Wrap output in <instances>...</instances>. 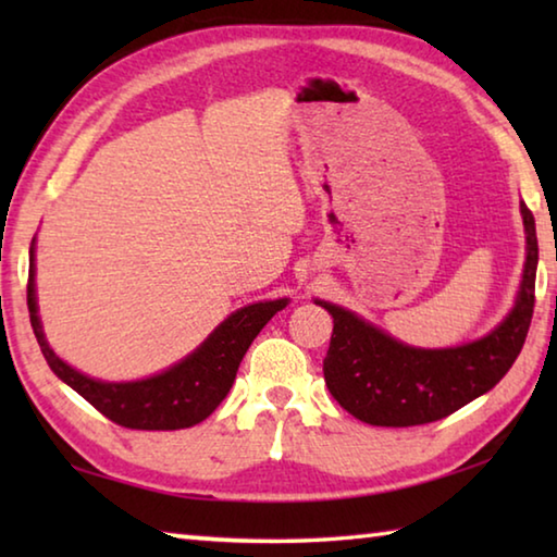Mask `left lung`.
I'll use <instances>...</instances> for the list:
<instances>
[{
    "instance_id": "1",
    "label": "left lung",
    "mask_w": 557,
    "mask_h": 557,
    "mask_svg": "<svg viewBox=\"0 0 557 557\" xmlns=\"http://www.w3.org/2000/svg\"><path fill=\"white\" fill-rule=\"evenodd\" d=\"M525 265L508 317L492 334L455 348H414L395 342L361 317L317 299L334 317L324 381L334 400L361 422L379 428L425 425L492 391L521 354L535 305L539 238L535 219L521 203Z\"/></svg>"
}]
</instances>
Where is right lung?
<instances>
[{
    "instance_id": "obj_1",
    "label": "right lung",
    "mask_w": 557,
    "mask_h": 557,
    "mask_svg": "<svg viewBox=\"0 0 557 557\" xmlns=\"http://www.w3.org/2000/svg\"><path fill=\"white\" fill-rule=\"evenodd\" d=\"M34 243L29 250V285H26V305H29L32 326L36 342L51 371L63 383L83 395L92 408L100 410L108 420L117 422L129 430H182L199 425L201 420L219 408L221 400L228 395L231 385L238 373L245 351L252 338L260 334L280 309L287 307V299L258 301L233 312L213 334L188 354L184 361L174 363L164 373H157L145 381L129 383H106L83 375L71 369L53 354L41 329L39 309H36V287H34Z\"/></svg>"
}]
</instances>
